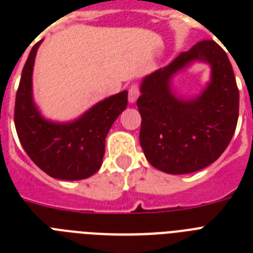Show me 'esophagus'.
Segmentation results:
<instances>
[{"label": "esophagus", "instance_id": "obj_1", "mask_svg": "<svg viewBox=\"0 0 253 253\" xmlns=\"http://www.w3.org/2000/svg\"><path fill=\"white\" fill-rule=\"evenodd\" d=\"M139 97V87L138 85H131L130 89H128V102L130 103H135L136 102V99Z\"/></svg>", "mask_w": 253, "mask_h": 253}]
</instances>
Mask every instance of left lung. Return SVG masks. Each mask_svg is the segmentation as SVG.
<instances>
[{"label": "left lung", "instance_id": "left-lung-1", "mask_svg": "<svg viewBox=\"0 0 253 253\" xmlns=\"http://www.w3.org/2000/svg\"><path fill=\"white\" fill-rule=\"evenodd\" d=\"M194 61L211 65V81L197 97H177L171 79ZM136 105L140 146L151 166L169 174L206 168L227 148L239 117V90L227 53L214 41L197 43L143 79Z\"/></svg>", "mask_w": 253, "mask_h": 253}]
</instances>
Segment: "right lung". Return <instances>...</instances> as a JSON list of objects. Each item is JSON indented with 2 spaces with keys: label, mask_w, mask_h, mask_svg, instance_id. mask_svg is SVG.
<instances>
[{
  "label": "right lung",
  "mask_w": 253,
  "mask_h": 253,
  "mask_svg": "<svg viewBox=\"0 0 253 253\" xmlns=\"http://www.w3.org/2000/svg\"><path fill=\"white\" fill-rule=\"evenodd\" d=\"M41 43L31 49L17 90L14 123L18 138L30 159L48 176L84 180L102 166L107 132L126 109L128 91L99 101L71 122L45 119L33 98L34 63Z\"/></svg>",
  "instance_id": "obj_1"
}]
</instances>
